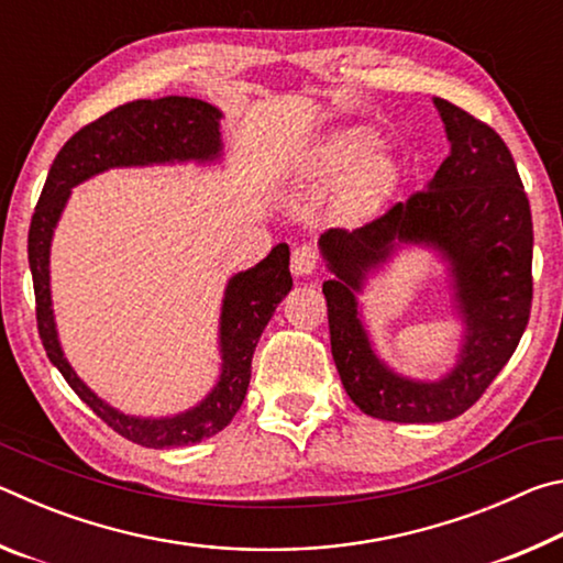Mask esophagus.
<instances>
[{
    "label": "esophagus",
    "instance_id": "obj_1",
    "mask_svg": "<svg viewBox=\"0 0 563 563\" xmlns=\"http://www.w3.org/2000/svg\"><path fill=\"white\" fill-rule=\"evenodd\" d=\"M318 263H320V253L316 245H308L302 243L292 251V258H290V268L292 273L298 275V278H305V275H312L318 271Z\"/></svg>",
    "mask_w": 563,
    "mask_h": 563
}]
</instances>
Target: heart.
Wrapping results in <instances>:
<instances>
[{
    "mask_svg": "<svg viewBox=\"0 0 563 563\" xmlns=\"http://www.w3.org/2000/svg\"><path fill=\"white\" fill-rule=\"evenodd\" d=\"M377 146L379 136L367 126H347L330 133L310 161V184L332 188L345 180V201L350 206H377L397 180L393 158L377 151Z\"/></svg>",
    "mask_w": 563,
    "mask_h": 563,
    "instance_id": "b5f03b06",
    "label": "heart"
}]
</instances>
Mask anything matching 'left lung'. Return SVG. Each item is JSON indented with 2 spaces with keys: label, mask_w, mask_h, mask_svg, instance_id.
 I'll use <instances>...</instances> for the list:
<instances>
[{
  "label": "left lung",
  "mask_w": 563,
  "mask_h": 563,
  "mask_svg": "<svg viewBox=\"0 0 563 563\" xmlns=\"http://www.w3.org/2000/svg\"><path fill=\"white\" fill-rule=\"evenodd\" d=\"M450 156L424 190L355 231L330 228L320 253L332 280L328 300L332 360L362 412L387 422H446L466 412L501 373L531 312V208L501 136L444 99H434ZM402 242L432 246L451 263L463 350L450 374L432 384L397 376L376 357L358 318L366 273Z\"/></svg>",
  "instance_id": "left-lung-1"
}]
</instances>
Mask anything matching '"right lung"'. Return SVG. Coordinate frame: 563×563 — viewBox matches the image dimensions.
Instances as JSON below:
<instances>
[{
  "mask_svg": "<svg viewBox=\"0 0 563 563\" xmlns=\"http://www.w3.org/2000/svg\"><path fill=\"white\" fill-rule=\"evenodd\" d=\"M221 117L211 103L188 97L141 99L103 113L89 126L76 131L66 141L46 176L40 203L34 208L30 225V268L36 298V328L52 365L66 383L107 422L113 432L151 450H168L208 440L228 427L241 409L251 362L265 325L278 302L290 292V247L278 243L255 268L235 273L225 285L221 328V375L216 387L196 407L174 417H133L91 393L84 379L74 373L56 335L49 288V253L54 228L59 223L71 188L103 174L109 168L151 166V164H213L221 158Z\"/></svg>",
  "mask_w": 563,
  "mask_h": 563,
  "instance_id": "obj_1",
  "label": "right lung"
}]
</instances>
